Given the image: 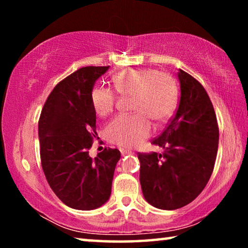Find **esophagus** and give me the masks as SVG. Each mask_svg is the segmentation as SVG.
<instances>
[{"instance_id": "esophagus-1", "label": "esophagus", "mask_w": 248, "mask_h": 248, "mask_svg": "<svg viewBox=\"0 0 248 248\" xmlns=\"http://www.w3.org/2000/svg\"><path fill=\"white\" fill-rule=\"evenodd\" d=\"M121 154H123L124 156V155L132 154V152H131V151H129V150H121Z\"/></svg>"}]
</instances>
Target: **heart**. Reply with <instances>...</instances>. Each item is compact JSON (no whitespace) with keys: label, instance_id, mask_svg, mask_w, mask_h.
Returning <instances> with one entry per match:
<instances>
[{"label":"heart","instance_id":"obj_1","mask_svg":"<svg viewBox=\"0 0 248 248\" xmlns=\"http://www.w3.org/2000/svg\"><path fill=\"white\" fill-rule=\"evenodd\" d=\"M116 91L123 96H133L132 110L136 115H121L107 124L106 137L121 148H134L152 131L151 120L163 124L173 115L178 102L177 83L170 75L154 69H132L114 77ZM115 92L95 86L91 92V103L96 114L105 117L114 110Z\"/></svg>","mask_w":248,"mask_h":248}]
</instances>
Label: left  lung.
<instances>
[{
  "label": "left lung",
  "mask_w": 248,
  "mask_h": 248,
  "mask_svg": "<svg viewBox=\"0 0 248 248\" xmlns=\"http://www.w3.org/2000/svg\"><path fill=\"white\" fill-rule=\"evenodd\" d=\"M177 78L178 109L152 141L164 152L138 155L144 198L162 210L182 208L200 195L211 177L219 145V127L207 92L183 70Z\"/></svg>",
  "instance_id": "1"
}]
</instances>
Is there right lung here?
<instances>
[{"mask_svg": "<svg viewBox=\"0 0 248 248\" xmlns=\"http://www.w3.org/2000/svg\"><path fill=\"white\" fill-rule=\"evenodd\" d=\"M108 69L85 66L75 71L54 87L41 110V166L54 194L72 209H97L111 194L120 152L108 148L95 158L89 154L96 134L91 92Z\"/></svg>", "mask_w": 248, "mask_h": 248, "instance_id": "obj_1", "label": "right lung"}]
</instances>
